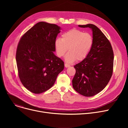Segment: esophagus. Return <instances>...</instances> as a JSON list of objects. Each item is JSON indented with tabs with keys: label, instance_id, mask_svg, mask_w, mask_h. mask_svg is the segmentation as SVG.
Wrapping results in <instances>:
<instances>
[{
	"label": "esophagus",
	"instance_id": "obj_1",
	"mask_svg": "<svg viewBox=\"0 0 128 128\" xmlns=\"http://www.w3.org/2000/svg\"><path fill=\"white\" fill-rule=\"evenodd\" d=\"M70 65H68V64L67 63H65V67L66 68H68V67H70Z\"/></svg>",
	"mask_w": 128,
	"mask_h": 128
}]
</instances>
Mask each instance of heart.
<instances>
[{
    "label": "heart",
    "mask_w": 128,
    "mask_h": 128,
    "mask_svg": "<svg viewBox=\"0 0 128 128\" xmlns=\"http://www.w3.org/2000/svg\"><path fill=\"white\" fill-rule=\"evenodd\" d=\"M93 44V38L89 33L76 29L65 32L62 39L58 38L54 42L55 48L58 56H63L67 51L65 61L72 63L77 60H84L90 52Z\"/></svg>",
    "instance_id": "heart-1"
}]
</instances>
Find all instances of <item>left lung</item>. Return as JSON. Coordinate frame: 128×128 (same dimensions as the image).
<instances>
[{"label":"left lung","instance_id":"left-lung-1","mask_svg":"<svg viewBox=\"0 0 128 128\" xmlns=\"http://www.w3.org/2000/svg\"><path fill=\"white\" fill-rule=\"evenodd\" d=\"M92 30L93 44L88 55L74 66L76 70L72 84L80 94L92 96L102 91L108 84L113 72L114 52L109 40L96 25H78Z\"/></svg>","mask_w":128,"mask_h":128}]
</instances>
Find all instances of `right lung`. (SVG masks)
I'll return each mask as SVG.
<instances>
[{
	"label": "right lung",
	"instance_id": "1",
	"mask_svg": "<svg viewBox=\"0 0 128 128\" xmlns=\"http://www.w3.org/2000/svg\"><path fill=\"white\" fill-rule=\"evenodd\" d=\"M60 30L57 25L40 22L20 39L16 53L18 76L32 93H42L51 88L64 70V62L54 54Z\"/></svg>",
	"mask_w": 128,
	"mask_h": 128
}]
</instances>
